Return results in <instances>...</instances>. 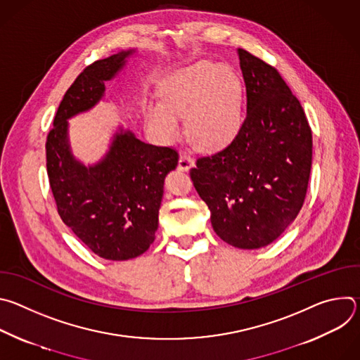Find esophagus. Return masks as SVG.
Returning a JSON list of instances; mask_svg holds the SVG:
<instances>
[{"label":"esophagus","mask_w":360,"mask_h":360,"mask_svg":"<svg viewBox=\"0 0 360 360\" xmlns=\"http://www.w3.org/2000/svg\"><path fill=\"white\" fill-rule=\"evenodd\" d=\"M193 167V160L188 155V153H181L178 161V169L179 171H189V168Z\"/></svg>","instance_id":"esophagus-1"}]
</instances>
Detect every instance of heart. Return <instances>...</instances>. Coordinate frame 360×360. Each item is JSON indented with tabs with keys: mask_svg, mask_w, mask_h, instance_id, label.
Listing matches in <instances>:
<instances>
[{
	"mask_svg": "<svg viewBox=\"0 0 360 360\" xmlns=\"http://www.w3.org/2000/svg\"><path fill=\"white\" fill-rule=\"evenodd\" d=\"M161 98L148 104L145 121L165 142L181 135L178 117H185L191 141L203 150L228 146L240 131L242 81L228 65L198 61L181 68L162 84Z\"/></svg>",
	"mask_w": 360,
	"mask_h": 360,
	"instance_id": "obj_1",
	"label": "heart"
}]
</instances>
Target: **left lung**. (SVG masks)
<instances>
[{
    "label": "left lung",
    "instance_id": "8db88e82",
    "mask_svg": "<svg viewBox=\"0 0 360 360\" xmlns=\"http://www.w3.org/2000/svg\"><path fill=\"white\" fill-rule=\"evenodd\" d=\"M246 118L236 138L202 157L191 179L217 235L239 249L276 240L295 221L312 167V131L281 74L238 48Z\"/></svg>",
    "mask_w": 360,
    "mask_h": 360
}]
</instances>
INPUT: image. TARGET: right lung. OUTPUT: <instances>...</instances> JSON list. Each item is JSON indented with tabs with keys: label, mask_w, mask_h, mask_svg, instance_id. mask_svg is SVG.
<instances>
[{
	"label": "right lung",
	"mask_w": 360,
	"mask_h": 360,
	"mask_svg": "<svg viewBox=\"0 0 360 360\" xmlns=\"http://www.w3.org/2000/svg\"><path fill=\"white\" fill-rule=\"evenodd\" d=\"M135 49L88 65L65 92L46 136V172L63 222L95 255L128 261L155 239L164 181L178 165L168 146L145 143L129 129L114 134L108 152L84 165L71 150L68 120L94 108L107 82L124 68Z\"/></svg>",
	"instance_id": "1"
}]
</instances>
